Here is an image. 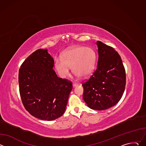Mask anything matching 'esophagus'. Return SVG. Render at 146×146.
<instances>
[{
  "instance_id": "obj_1",
  "label": "esophagus",
  "mask_w": 146,
  "mask_h": 146,
  "mask_svg": "<svg viewBox=\"0 0 146 146\" xmlns=\"http://www.w3.org/2000/svg\"><path fill=\"white\" fill-rule=\"evenodd\" d=\"M78 85V84H77V83H73V87H76V86H77Z\"/></svg>"
}]
</instances>
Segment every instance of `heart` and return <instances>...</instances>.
I'll return each instance as SVG.
<instances>
[{"label": "heart", "instance_id": "obj_1", "mask_svg": "<svg viewBox=\"0 0 146 146\" xmlns=\"http://www.w3.org/2000/svg\"><path fill=\"white\" fill-rule=\"evenodd\" d=\"M96 60L95 51L91 48L79 46L65 52L55 58V67L59 75L64 77L72 66L73 73L80 77L88 76L93 70Z\"/></svg>", "mask_w": 146, "mask_h": 146}]
</instances>
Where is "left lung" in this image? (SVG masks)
<instances>
[{
  "label": "left lung",
  "instance_id": "1",
  "mask_svg": "<svg viewBox=\"0 0 146 146\" xmlns=\"http://www.w3.org/2000/svg\"><path fill=\"white\" fill-rule=\"evenodd\" d=\"M98 65L88 79L82 82L83 99L94 110H103L115 105L126 85V73L118 53L111 46L96 41Z\"/></svg>",
  "mask_w": 146,
  "mask_h": 146
}]
</instances>
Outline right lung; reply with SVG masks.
Here are the masks:
<instances>
[{
    "mask_svg": "<svg viewBox=\"0 0 146 146\" xmlns=\"http://www.w3.org/2000/svg\"><path fill=\"white\" fill-rule=\"evenodd\" d=\"M54 60L47 50L31 54L19 70V94L25 109L33 116L52 121L63 115L72 82L59 78L52 69Z\"/></svg>",
    "mask_w": 146,
    "mask_h": 146,
    "instance_id": "obj_1",
    "label": "right lung"
}]
</instances>
